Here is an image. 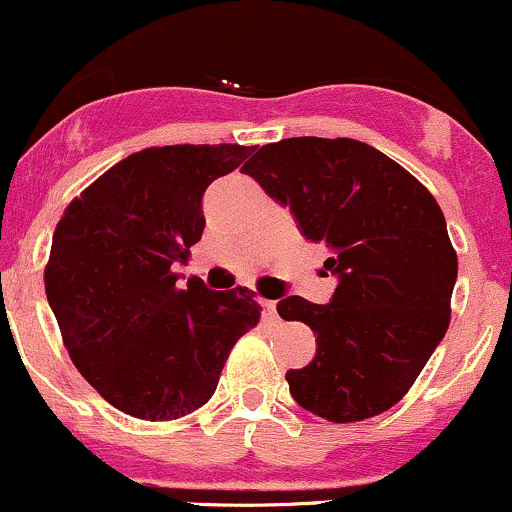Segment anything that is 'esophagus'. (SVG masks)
<instances>
[{
	"label": "esophagus",
	"instance_id": "34e87169",
	"mask_svg": "<svg viewBox=\"0 0 512 512\" xmlns=\"http://www.w3.org/2000/svg\"><path fill=\"white\" fill-rule=\"evenodd\" d=\"M262 313H264V317H267L269 322H276V303L274 301H262Z\"/></svg>",
	"mask_w": 512,
	"mask_h": 512
}]
</instances>
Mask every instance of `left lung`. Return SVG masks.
Instances as JSON below:
<instances>
[{
    "label": "left lung",
    "mask_w": 512,
    "mask_h": 512,
    "mask_svg": "<svg viewBox=\"0 0 512 512\" xmlns=\"http://www.w3.org/2000/svg\"><path fill=\"white\" fill-rule=\"evenodd\" d=\"M303 236L325 243L339 276L330 305L279 301L317 334V356L286 373L293 399L334 424L387 411L409 392L450 325L457 252L436 197L409 170L356 139L293 137L243 166Z\"/></svg>",
    "instance_id": "1"
}]
</instances>
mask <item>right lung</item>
<instances>
[{"label": "right lung", "instance_id": "obj_1", "mask_svg": "<svg viewBox=\"0 0 512 512\" xmlns=\"http://www.w3.org/2000/svg\"><path fill=\"white\" fill-rule=\"evenodd\" d=\"M255 146H149L74 197L55 228L45 293L76 370L134 419L207 404L236 342L260 322L255 291L178 286L202 238L204 190Z\"/></svg>", "mask_w": 512, "mask_h": 512}]
</instances>
